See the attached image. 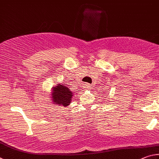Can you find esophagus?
Returning a JSON list of instances; mask_svg holds the SVG:
<instances>
[{
    "label": "esophagus",
    "mask_w": 159,
    "mask_h": 159,
    "mask_svg": "<svg viewBox=\"0 0 159 159\" xmlns=\"http://www.w3.org/2000/svg\"><path fill=\"white\" fill-rule=\"evenodd\" d=\"M84 88L85 89H90L91 88V84L86 83V84H84Z\"/></svg>",
    "instance_id": "obj_1"
}]
</instances>
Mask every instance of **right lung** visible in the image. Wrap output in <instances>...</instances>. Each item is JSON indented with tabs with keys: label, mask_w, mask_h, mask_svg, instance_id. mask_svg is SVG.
Segmentation results:
<instances>
[{
	"label": "right lung",
	"mask_w": 159,
	"mask_h": 159,
	"mask_svg": "<svg viewBox=\"0 0 159 159\" xmlns=\"http://www.w3.org/2000/svg\"><path fill=\"white\" fill-rule=\"evenodd\" d=\"M52 88V100L54 104L66 107L72 101L73 93L66 84H57Z\"/></svg>",
	"instance_id": "add662e5"
}]
</instances>
